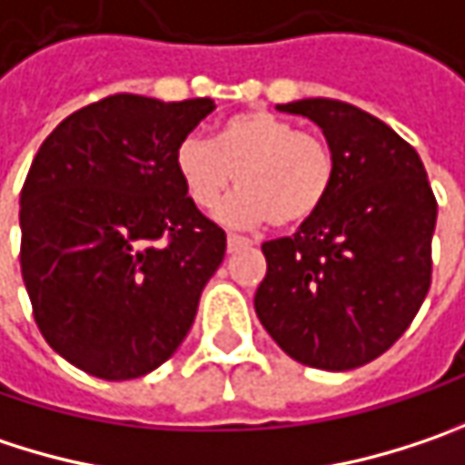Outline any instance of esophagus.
<instances>
[{"instance_id":"obj_1","label":"esophagus","mask_w":465,"mask_h":465,"mask_svg":"<svg viewBox=\"0 0 465 465\" xmlns=\"http://www.w3.org/2000/svg\"><path fill=\"white\" fill-rule=\"evenodd\" d=\"M249 246H251L249 238L235 235V232H230V235H227V251H241V249H249Z\"/></svg>"}]
</instances>
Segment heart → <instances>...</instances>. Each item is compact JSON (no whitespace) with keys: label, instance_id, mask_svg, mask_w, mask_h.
Returning a JSON list of instances; mask_svg holds the SVG:
<instances>
[{"label":"heart","instance_id":"obj_1","mask_svg":"<svg viewBox=\"0 0 465 465\" xmlns=\"http://www.w3.org/2000/svg\"><path fill=\"white\" fill-rule=\"evenodd\" d=\"M174 169L190 201L212 209L238 180L216 216L224 224L251 227L272 222L299 227L322 209L336 180L331 145L270 111L235 114L219 124L214 143L184 137L174 150Z\"/></svg>","mask_w":465,"mask_h":465}]
</instances>
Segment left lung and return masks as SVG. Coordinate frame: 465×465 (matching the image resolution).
<instances>
[{
  "label": "left lung",
  "mask_w": 465,
  "mask_h": 465,
  "mask_svg": "<svg viewBox=\"0 0 465 465\" xmlns=\"http://www.w3.org/2000/svg\"><path fill=\"white\" fill-rule=\"evenodd\" d=\"M278 111L322 129L336 180L310 222L262 246L253 310L296 362L351 371L391 347L429 293L437 198L413 145L376 116L328 97Z\"/></svg>",
  "instance_id": "8db88e82"
}]
</instances>
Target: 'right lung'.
I'll use <instances>...</instances> for the list:
<instances>
[{
    "label": "right lung",
    "instance_id": "right-lung-1",
    "mask_svg": "<svg viewBox=\"0 0 465 465\" xmlns=\"http://www.w3.org/2000/svg\"><path fill=\"white\" fill-rule=\"evenodd\" d=\"M214 100L114 94L71 114L20 193V272L60 357L140 379L184 341L227 235L190 201L174 150Z\"/></svg>",
    "mask_w": 465,
    "mask_h": 465
}]
</instances>
